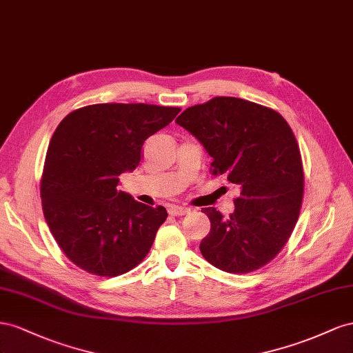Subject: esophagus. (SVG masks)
<instances>
[{
  "mask_svg": "<svg viewBox=\"0 0 353 353\" xmlns=\"http://www.w3.org/2000/svg\"><path fill=\"white\" fill-rule=\"evenodd\" d=\"M168 213L171 216H185V214H189L190 213V208L188 207H180V205H171L168 208Z\"/></svg>",
  "mask_w": 353,
  "mask_h": 353,
  "instance_id": "obj_1",
  "label": "esophagus"
}]
</instances>
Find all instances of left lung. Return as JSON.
<instances>
[{
    "label": "left lung",
    "instance_id": "obj_1",
    "mask_svg": "<svg viewBox=\"0 0 353 353\" xmlns=\"http://www.w3.org/2000/svg\"><path fill=\"white\" fill-rule=\"evenodd\" d=\"M176 123L213 158L211 173L239 189L229 217L214 207L203 208L211 229L201 253L229 274L263 268L293 234L303 199V164L293 130L274 109L223 96L188 108Z\"/></svg>",
    "mask_w": 353,
    "mask_h": 353
}]
</instances>
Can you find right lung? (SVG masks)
Listing matches in <instances>:
<instances>
[{"mask_svg": "<svg viewBox=\"0 0 353 353\" xmlns=\"http://www.w3.org/2000/svg\"><path fill=\"white\" fill-rule=\"evenodd\" d=\"M179 112L146 103H97L57 125L46 155L41 201L50 232L74 265L110 278L146 257L167 210L137 203L117 186L119 174L140 164L145 140Z\"/></svg>", "mask_w": 353, "mask_h": 353, "instance_id": "1", "label": "right lung"}]
</instances>
